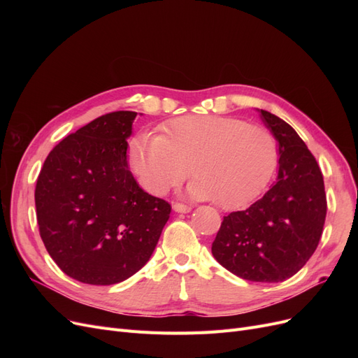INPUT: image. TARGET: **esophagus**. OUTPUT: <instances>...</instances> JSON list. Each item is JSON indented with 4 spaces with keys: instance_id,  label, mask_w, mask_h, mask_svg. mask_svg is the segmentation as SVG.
<instances>
[{
    "instance_id": "34e87169",
    "label": "esophagus",
    "mask_w": 358,
    "mask_h": 358,
    "mask_svg": "<svg viewBox=\"0 0 358 358\" xmlns=\"http://www.w3.org/2000/svg\"><path fill=\"white\" fill-rule=\"evenodd\" d=\"M173 210L178 213H188L191 210V206L182 204V203H173Z\"/></svg>"
}]
</instances>
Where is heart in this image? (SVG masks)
Instances as JSON below:
<instances>
[{
  "instance_id": "heart-1",
  "label": "heart",
  "mask_w": 358,
  "mask_h": 358,
  "mask_svg": "<svg viewBox=\"0 0 358 358\" xmlns=\"http://www.w3.org/2000/svg\"><path fill=\"white\" fill-rule=\"evenodd\" d=\"M166 136L142 133L128 145L134 178L152 196L189 175V196L225 210L242 209L264 191L278 162L275 136L263 125L216 115H185L164 127Z\"/></svg>"
}]
</instances>
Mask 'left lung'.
Returning <instances> with one entry per match:
<instances>
[{
    "mask_svg": "<svg viewBox=\"0 0 358 358\" xmlns=\"http://www.w3.org/2000/svg\"><path fill=\"white\" fill-rule=\"evenodd\" d=\"M258 112L278 140V179L246 210L224 216L212 254L242 279L282 282L315 252L327 199L318 162L294 128L267 110Z\"/></svg>",
    "mask_w": 358,
    "mask_h": 358,
    "instance_id": "obj_1",
    "label": "left lung"
}]
</instances>
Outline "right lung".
I'll return each instance as SVG.
<instances>
[{
  "mask_svg": "<svg viewBox=\"0 0 358 358\" xmlns=\"http://www.w3.org/2000/svg\"><path fill=\"white\" fill-rule=\"evenodd\" d=\"M136 112L103 115L50 150L36 185L41 241L64 273L112 285L152 255L171 206L138 187L127 159Z\"/></svg>",
  "mask_w": 358,
  "mask_h": 358,
  "instance_id": "add662e5",
  "label": "right lung"
}]
</instances>
